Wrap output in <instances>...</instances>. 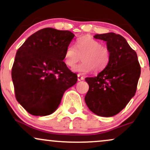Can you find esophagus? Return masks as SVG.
<instances>
[{
  "label": "esophagus",
  "instance_id": "esophagus-1",
  "mask_svg": "<svg viewBox=\"0 0 150 150\" xmlns=\"http://www.w3.org/2000/svg\"><path fill=\"white\" fill-rule=\"evenodd\" d=\"M77 80H78V81L83 80H84V77L82 76V75H77Z\"/></svg>",
  "mask_w": 150,
  "mask_h": 150
}]
</instances>
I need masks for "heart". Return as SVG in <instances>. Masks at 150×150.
<instances>
[{"label": "heart", "mask_w": 150, "mask_h": 150, "mask_svg": "<svg viewBox=\"0 0 150 150\" xmlns=\"http://www.w3.org/2000/svg\"><path fill=\"white\" fill-rule=\"evenodd\" d=\"M82 57L83 62L74 66ZM110 61V51L100 42L90 37L85 36L77 39L75 47L73 45L66 48L64 54L65 65L80 75H85L94 70L100 72L107 66Z\"/></svg>", "instance_id": "b5f03b06"}]
</instances>
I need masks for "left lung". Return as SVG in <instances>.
I'll return each mask as SVG.
<instances>
[{
	"label": "left lung",
	"instance_id": "obj_1",
	"mask_svg": "<svg viewBox=\"0 0 150 150\" xmlns=\"http://www.w3.org/2000/svg\"><path fill=\"white\" fill-rule=\"evenodd\" d=\"M94 37L106 42L110 61L97 76L85 78L89 87L85 103L97 116H113L135 95L140 76V65L137 53L120 34L109 32Z\"/></svg>",
	"mask_w": 150,
	"mask_h": 150
}]
</instances>
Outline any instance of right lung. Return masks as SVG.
I'll list each match as a JSON object with an SVG mask.
<instances>
[{"mask_svg":"<svg viewBox=\"0 0 150 150\" xmlns=\"http://www.w3.org/2000/svg\"><path fill=\"white\" fill-rule=\"evenodd\" d=\"M74 37L70 31L48 27L32 34L18 49L12 80L17 101L30 114H51L65 91L77 82V75L63 61Z\"/></svg>","mask_w":150,"mask_h":150,"instance_id":"obj_1","label":"right lung"}]
</instances>
